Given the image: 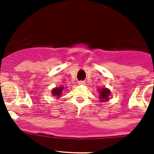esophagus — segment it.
<instances>
[{
    "label": "esophagus",
    "instance_id": "esophagus-1",
    "mask_svg": "<svg viewBox=\"0 0 154 154\" xmlns=\"http://www.w3.org/2000/svg\"><path fill=\"white\" fill-rule=\"evenodd\" d=\"M78 84H79V85H85V81H79V82H78Z\"/></svg>",
    "mask_w": 154,
    "mask_h": 154
}]
</instances>
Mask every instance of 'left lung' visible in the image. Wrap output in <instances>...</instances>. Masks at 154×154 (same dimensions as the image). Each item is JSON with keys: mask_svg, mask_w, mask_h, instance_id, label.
<instances>
[{"mask_svg": "<svg viewBox=\"0 0 154 154\" xmlns=\"http://www.w3.org/2000/svg\"><path fill=\"white\" fill-rule=\"evenodd\" d=\"M98 92H99V99L101 103L107 102L109 99V96L111 94V92L107 88H101L98 89Z\"/></svg>", "mask_w": 154, "mask_h": 154, "instance_id": "left-lung-1", "label": "left lung"}]
</instances>
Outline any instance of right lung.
Masks as SVG:
<instances>
[{
    "label": "right lung",
    "mask_w": 154,
    "mask_h": 154,
    "mask_svg": "<svg viewBox=\"0 0 154 154\" xmlns=\"http://www.w3.org/2000/svg\"><path fill=\"white\" fill-rule=\"evenodd\" d=\"M64 89H65V88H64L63 86L55 87V88H54V89L51 90V95H52L53 96L56 97V99H58V98H60L61 96H62Z\"/></svg>",
    "instance_id": "obj_1"
}]
</instances>
